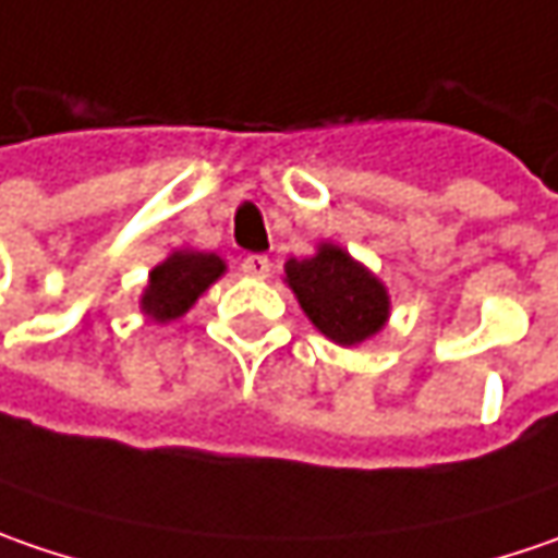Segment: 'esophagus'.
<instances>
[{
    "label": "esophagus",
    "instance_id": "1",
    "mask_svg": "<svg viewBox=\"0 0 558 558\" xmlns=\"http://www.w3.org/2000/svg\"><path fill=\"white\" fill-rule=\"evenodd\" d=\"M240 271L243 275H250V278H268V271H271V258L268 255H246L243 258V265H240Z\"/></svg>",
    "mask_w": 558,
    "mask_h": 558
}]
</instances>
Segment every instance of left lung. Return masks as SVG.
Masks as SVG:
<instances>
[{
	"mask_svg": "<svg viewBox=\"0 0 558 558\" xmlns=\"http://www.w3.org/2000/svg\"><path fill=\"white\" fill-rule=\"evenodd\" d=\"M287 280L312 325L343 347L372 337L387 322L390 300L380 280L330 243L312 258H290Z\"/></svg>",
	"mask_w": 558,
	"mask_h": 558,
	"instance_id": "8db88e82",
	"label": "left lung"
}]
</instances>
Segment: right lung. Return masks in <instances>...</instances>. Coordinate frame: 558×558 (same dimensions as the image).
Wrapping results in <instances>:
<instances>
[{"instance_id":"right-lung-1","label":"right lung","mask_w":558,"mask_h":558,"mask_svg":"<svg viewBox=\"0 0 558 558\" xmlns=\"http://www.w3.org/2000/svg\"><path fill=\"white\" fill-rule=\"evenodd\" d=\"M225 262L215 253H174L149 275L143 293V312L156 322H171L206 293L211 280L221 278Z\"/></svg>"}]
</instances>
